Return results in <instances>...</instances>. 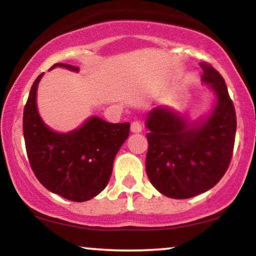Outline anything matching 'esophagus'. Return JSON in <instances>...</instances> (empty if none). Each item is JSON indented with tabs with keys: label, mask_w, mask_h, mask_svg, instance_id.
Listing matches in <instances>:
<instances>
[{
	"label": "esophagus",
	"mask_w": 256,
	"mask_h": 256,
	"mask_svg": "<svg viewBox=\"0 0 256 256\" xmlns=\"http://www.w3.org/2000/svg\"><path fill=\"white\" fill-rule=\"evenodd\" d=\"M131 131L134 132V134H138V132L142 131V125L138 120H134V122H131Z\"/></svg>",
	"instance_id": "34e87169"
}]
</instances>
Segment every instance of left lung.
<instances>
[{
  "label": "left lung",
  "mask_w": 256,
  "mask_h": 256,
  "mask_svg": "<svg viewBox=\"0 0 256 256\" xmlns=\"http://www.w3.org/2000/svg\"><path fill=\"white\" fill-rule=\"evenodd\" d=\"M202 82L214 95L212 110L190 122L171 107L146 114L149 132L146 171L152 186L171 198H190L208 192L230 165L236 136V112L224 78L202 64Z\"/></svg>",
  "instance_id": "1"
}]
</instances>
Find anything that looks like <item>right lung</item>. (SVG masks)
<instances>
[{
    "label": "right lung",
    "mask_w": 256,
    "mask_h": 256,
    "mask_svg": "<svg viewBox=\"0 0 256 256\" xmlns=\"http://www.w3.org/2000/svg\"><path fill=\"white\" fill-rule=\"evenodd\" d=\"M78 72V67L55 64ZM32 84L22 118L26 152L34 176L49 192L74 202L98 196L107 186L120 146L130 134V122L112 124L90 116L70 132H56L40 118L37 108L38 83Z\"/></svg>",
    "instance_id": "obj_1"
}]
</instances>
